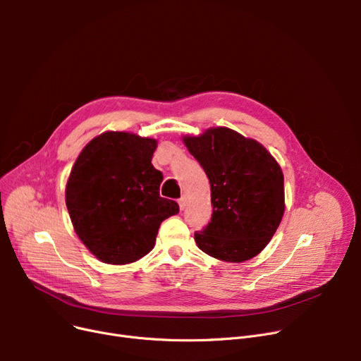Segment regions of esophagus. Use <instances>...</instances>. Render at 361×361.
Masks as SVG:
<instances>
[{
    "label": "esophagus",
    "mask_w": 361,
    "mask_h": 361,
    "mask_svg": "<svg viewBox=\"0 0 361 361\" xmlns=\"http://www.w3.org/2000/svg\"><path fill=\"white\" fill-rule=\"evenodd\" d=\"M178 204H180V209L184 211L185 206H187V197H185V196H181V197L178 199Z\"/></svg>",
    "instance_id": "1"
}]
</instances>
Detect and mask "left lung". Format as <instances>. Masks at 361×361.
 <instances>
[{
    "label": "left lung",
    "mask_w": 361,
    "mask_h": 361,
    "mask_svg": "<svg viewBox=\"0 0 361 361\" xmlns=\"http://www.w3.org/2000/svg\"><path fill=\"white\" fill-rule=\"evenodd\" d=\"M209 178L212 218L195 233L197 247L219 260L244 262L259 255L283 215V176L269 152L226 128L184 137Z\"/></svg>",
    "instance_id": "8db88e82"
}]
</instances>
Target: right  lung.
Listing matches in <instances>:
<instances>
[{
    "label": "right lung",
    "instance_id": "1",
    "mask_svg": "<svg viewBox=\"0 0 361 361\" xmlns=\"http://www.w3.org/2000/svg\"><path fill=\"white\" fill-rule=\"evenodd\" d=\"M155 149L154 139L106 131L73 165L66 204L74 231L105 263L142 259L154 249L161 222L180 211L159 196L164 177L152 165Z\"/></svg>",
    "mask_w": 361,
    "mask_h": 361
}]
</instances>
